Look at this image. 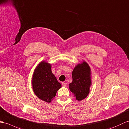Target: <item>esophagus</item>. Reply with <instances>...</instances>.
Wrapping results in <instances>:
<instances>
[{
    "mask_svg": "<svg viewBox=\"0 0 129 129\" xmlns=\"http://www.w3.org/2000/svg\"><path fill=\"white\" fill-rule=\"evenodd\" d=\"M62 85L64 87H66V86H67V83L64 82H62Z\"/></svg>",
    "mask_w": 129,
    "mask_h": 129,
    "instance_id": "obj_1",
    "label": "esophagus"
}]
</instances>
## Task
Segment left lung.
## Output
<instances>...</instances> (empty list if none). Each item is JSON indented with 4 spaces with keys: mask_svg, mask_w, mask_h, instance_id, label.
Instances as JSON below:
<instances>
[{
    "mask_svg": "<svg viewBox=\"0 0 129 129\" xmlns=\"http://www.w3.org/2000/svg\"><path fill=\"white\" fill-rule=\"evenodd\" d=\"M73 81L69 88L77 101L88 96L92 86V73L89 65L85 60L77 64L72 71Z\"/></svg>",
    "mask_w": 129,
    "mask_h": 129,
    "instance_id": "8db88e82",
    "label": "left lung"
}]
</instances>
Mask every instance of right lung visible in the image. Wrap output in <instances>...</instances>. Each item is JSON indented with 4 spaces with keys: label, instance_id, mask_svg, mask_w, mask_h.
Returning <instances> with one entry per match:
<instances>
[{
    "label": "right lung",
    "instance_id": "right-lung-1",
    "mask_svg": "<svg viewBox=\"0 0 129 129\" xmlns=\"http://www.w3.org/2000/svg\"><path fill=\"white\" fill-rule=\"evenodd\" d=\"M51 68L50 64L42 61L35 68L32 77V89L35 94L47 103L54 100L56 92L61 87Z\"/></svg>",
    "mask_w": 129,
    "mask_h": 129
}]
</instances>
